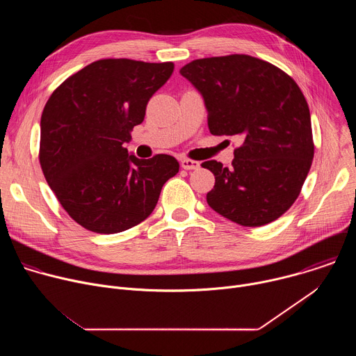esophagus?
<instances>
[{"mask_svg": "<svg viewBox=\"0 0 356 356\" xmlns=\"http://www.w3.org/2000/svg\"><path fill=\"white\" fill-rule=\"evenodd\" d=\"M180 165H181V168L186 169V170H195V169L200 168V162L193 161V159H181Z\"/></svg>", "mask_w": 356, "mask_h": 356, "instance_id": "34e87169", "label": "esophagus"}]
</instances>
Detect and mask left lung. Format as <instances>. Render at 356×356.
I'll list each match as a JSON object with an SVG mask.
<instances>
[{
	"mask_svg": "<svg viewBox=\"0 0 356 356\" xmlns=\"http://www.w3.org/2000/svg\"><path fill=\"white\" fill-rule=\"evenodd\" d=\"M202 94L213 135H236L231 168L207 161L216 184L209 206L243 227L283 216L298 197L314 158L307 101L277 66L249 55L197 59L180 69Z\"/></svg>",
	"mask_w": 356,
	"mask_h": 356,
	"instance_id": "8db88e82",
	"label": "left lung"
}]
</instances>
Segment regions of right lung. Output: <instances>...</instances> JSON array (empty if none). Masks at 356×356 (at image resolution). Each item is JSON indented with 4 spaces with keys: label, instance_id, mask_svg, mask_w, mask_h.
Returning a JSON list of instances; mask_svg holds the SVG:
<instances>
[{
    "label": "right lung",
    "instance_id": "add662e5",
    "mask_svg": "<svg viewBox=\"0 0 356 356\" xmlns=\"http://www.w3.org/2000/svg\"><path fill=\"white\" fill-rule=\"evenodd\" d=\"M175 65L101 59L67 77L40 117L39 163L65 211L97 234L129 229L156 207L163 184L179 172L170 155H128L146 106Z\"/></svg>",
    "mask_w": 356,
    "mask_h": 356
}]
</instances>
